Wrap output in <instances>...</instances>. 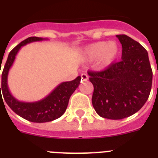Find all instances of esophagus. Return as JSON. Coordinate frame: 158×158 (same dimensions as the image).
I'll use <instances>...</instances> for the list:
<instances>
[{
    "label": "esophagus",
    "instance_id": "obj_1",
    "mask_svg": "<svg viewBox=\"0 0 158 158\" xmlns=\"http://www.w3.org/2000/svg\"><path fill=\"white\" fill-rule=\"evenodd\" d=\"M81 80L82 81H87L89 79V77L87 74L85 73H82L81 75Z\"/></svg>",
    "mask_w": 158,
    "mask_h": 158
}]
</instances>
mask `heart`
I'll list each match as a JSON object with an SVG mask.
<instances>
[{
  "mask_svg": "<svg viewBox=\"0 0 158 158\" xmlns=\"http://www.w3.org/2000/svg\"><path fill=\"white\" fill-rule=\"evenodd\" d=\"M118 53V45L114 41L94 43L87 46L83 52L87 60L93 61L97 59V64L100 68H106L111 64Z\"/></svg>",
  "mask_w": 158,
  "mask_h": 158,
  "instance_id": "heart-1",
  "label": "heart"
}]
</instances>
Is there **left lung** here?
Listing matches in <instances>:
<instances>
[{"label":"left lung","mask_w":158,"mask_h":158,"mask_svg":"<svg viewBox=\"0 0 158 158\" xmlns=\"http://www.w3.org/2000/svg\"><path fill=\"white\" fill-rule=\"evenodd\" d=\"M116 37L122 44V60L104 71L88 72L94 85V108L109 119H122L137 112L148 100L152 81L145 48L127 35Z\"/></svg>","instance_id":"left-lung-1"}]
</instances>
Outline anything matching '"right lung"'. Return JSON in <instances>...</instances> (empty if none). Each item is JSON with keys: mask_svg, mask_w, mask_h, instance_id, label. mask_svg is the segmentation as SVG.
Instances as JSON below:
<instances>
[{"mask_svg": "<svg viewBox=\"0 0 158 158\" xmlns=\"http://www.w3.org/2000/svg\"><path fill=\"white\" fill-rule=\"evenodd\" d=\"M47 39L39 37L27 38L17 45L8 56L1 74V87L4 99L8 106L22 118L34 123H46L55 120L63 115L67 109L71 95L76 90L81 82V77L71 81L62 82L58 85L48 96L36 102H22L14 98L8 87V75L21 48L33 42L44 41ZM1 74V73H0ZM1 92V91H0Z\"/></svg>", "mask_w": 158, "mask_h": 158, "instance_id": "add662e5", "label": "right lung"}]
</instances>
